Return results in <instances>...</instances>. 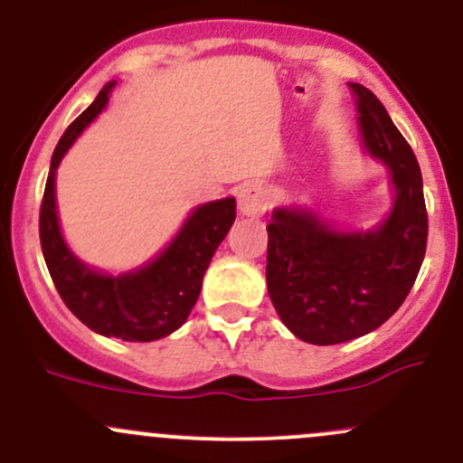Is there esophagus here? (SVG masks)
Here are the masks:
<instances>
[{"mask_svg":"<svg viewBox=\"0 0 463 463\" xmlns=\"http://www.w3.org/2000/svg\"><path fill=\"white\" fill-rule=\"evenodd\" d=\"M237 205H240V213L246 214V217H260V214H264L266 205H269V193H266L264 185L246 184L237 194Z\"/></svg>","mask_w":463,"mask_h":463,"instance_id":"esophagus-1","label":"esophagus"}]
</instances>
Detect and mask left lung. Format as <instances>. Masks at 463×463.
I'll return each mask as SVG.
<instances>
[{
	"label": "left lung",
	"instance_id": "8db88e82",
	"mask_svg": "<svg viewBox=\"0 0 463 463\" xmlns=\"http://www.w3.org/2000/svg\"><path fill=\"white\" fill-rule=\"evenodd\" d=\"M363 147L387 167L394 205L374 231L343 232L309 208H275L266 284L275 311L298 338L338 345L378 329L408 298L428 241L417 156L383 102L352 82Z\"/></svg>",
	"mask_w": 463,
	"mask_h": 463
}]
</instances>
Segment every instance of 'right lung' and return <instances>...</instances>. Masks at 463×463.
<instances>
[{"label": "right lung", "mask_w": 463, "mask_h": 463, "mask_svg": "<svg viewBox=\"0 0 463 463\" xmlns=\"http://www.w3.org/2000/svg\"><path fill=\"white\" fill-rule=\"evenodd\" d=\"M114 85L109 82L100 89L96 100L69 125L51 156L40 208V241L51 279L78 320L107 338L152 343L188 320L202 291L205 269L235 222V199L197 205L167 249L141 269L107 275L82 264L60 232L55 170L73 141L105 109Z\"/></svg>", "instance_id": "add662e5"}]
</instances>
